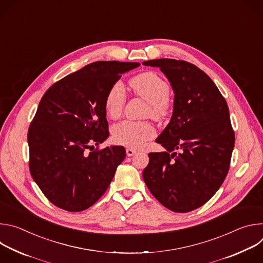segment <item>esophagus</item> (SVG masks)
Returning a JSON list of instances; mask_svg holds the SVG:
<instances>
[{
	"mask_svg": "<svg viewBox=\"0 0 263 263\" xmlns=\"http://www.w3.org/2000/svg\"><path fill=\"white\" fill-rule=\"evenodd\" d=\"M126 154H127V156H133L134 154H136V151H135V149H133V148L128 147L126 149Z\"/></svg>",
	"mask_w": 263,
	"mask_h": 263,
	"instance_id": "esophagus-1",
	"label": "esophagus"
}]
</instances>
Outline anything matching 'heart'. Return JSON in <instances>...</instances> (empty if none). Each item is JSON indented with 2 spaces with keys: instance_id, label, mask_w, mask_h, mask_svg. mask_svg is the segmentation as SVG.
Instances as JSON below:
<instances>
[{
  "instance_id": "obj_1",
  "label": "heart",
  "mask_w": 263,
  "mask_h": 263,
  "mask_svg": "<svg viewBox=\"0 0 263 263\" xmlns=\"http://www.w3.org/2000/svg\"><path fill=\"white\" fill-rule=\"evenodd\" d=\"M129 86L135 96L148 103L147 115L156 120L166 118L171 112L170 85L166 80L155 71H145L136 74L129 81ZM126 96L120 83L112 85L105 97L104 105L106 114L110 119L121 117L125 105ZM155 135L154 127L148 122L124 121L114 127L112 137L122 145L138 148Z\"/></svg>"
}]
</instances>
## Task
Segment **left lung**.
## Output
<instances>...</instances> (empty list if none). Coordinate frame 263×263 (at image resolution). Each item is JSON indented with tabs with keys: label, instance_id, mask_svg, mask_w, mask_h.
<instances>
[{
	"label": "left lung",
	"instance_id": "left-lung-1",
	"mask_svg": "<svg viewBox=\"0 0 263 263\" xmlns=\"http://www.w3.org/2000/svg\"><path fill=\"white\" fill-rule=\"evenodd\" d=\"M175 92L172 120L149 153L142 177L167 209L190 212L208 202L226 178L235 143L229 108L207 73L184 60L154 59Z\"/></svg>",
	"mask_w": 263,
	"mask_h": 263
}]
</instances>
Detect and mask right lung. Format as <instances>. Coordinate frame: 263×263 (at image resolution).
Here are the masks:
<instances>
[{
	"instance_id": "add662e5",
	"label": "right lung",
	"mask_w": 263,
	"mask_h": 263,
	"mask_svg": "<svg viewBox=\"0 0 263 263\" xmlns=\"http://www.w3.org/2000/svg\"><path fill=\"white\" fill-rule=\"evenodd\" d=\"M138 62L97 61L54 83L28 130L29 168L55 206L79 212L107 191L126 156L121 145L95 148L108 136L105 97Z\"/></svg>"
}]
</instances>
